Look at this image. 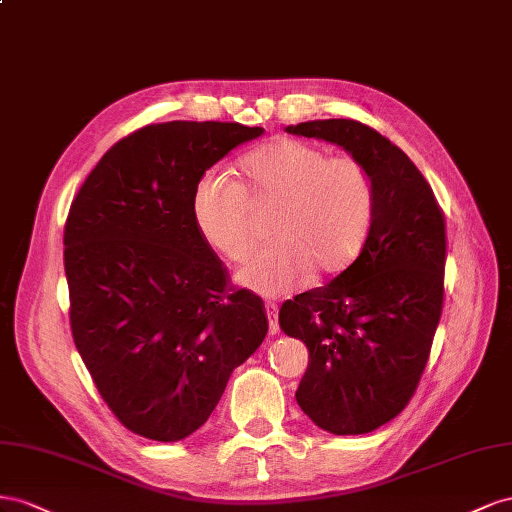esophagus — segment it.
<instances>
[{
  "instance_id": "1",
  "label": "esophagus",
  "mask_w": 512,
  "mask_h": 512,
  "mask_svg": "<svg viewBox=\"0 0 512 512\" xmlns=\"http://www.w3.org/2000/svg\"><path fill=\"white\" fill-rule=\"evenodd\" d=\"M266 315H268V321H270V334H279L281 328H279V306H276L274 302H266Z\"/></svg>"
}]
</instances>
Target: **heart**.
I'll list each match as a JSON object with an SVG mask.
<instances>
[{
    "instance_id": "heart-1",
    "label": "heart",
    "mask_w": 512,
    "mask_h": 512,
    "mask_svg": "<svg viewBox=\"0 0 512 512\" xmlns=\"http://www.w3.org/2000/svg\"><path fill=\"white\" fill-rule=\"evenodd\" d=\"M240 178L242 186L223 173H203L193 191V216L216 251L242 261L255 242L243 193L255 203H279L270 221L272 242L238 272L244 287L281 296L309 272H339L354 259L373 208L371 175L360 160L276 139L242 160Z\"/></svg>"
}]
</instances>
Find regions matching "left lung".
Returning <instances> with one entry per match:
<instances>
[{"instance_id": "8db88e82", "label": "left lung", "mask_w": 512, "mask_h": 512, "mask_svg": "<svg viewBox=\"0 0 512 512\" xmlns=\"http://www.w3.org/2000/svg\"><path fill=\"white\" fill-rule=\"evenodd\" d=\"M285 130L341 145L371 175L360 255L279 313L287 337L309 347L296 390L302 412L334 435L371 433L405 410L429 360L444 302V216L416 165L377 130L356 120Z\"/></svg>"}]
</instances>
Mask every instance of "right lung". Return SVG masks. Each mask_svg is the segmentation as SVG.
<instances>
[{"label":"right lung","mask_w":512,"mask_h":512,"mask_svg":"<svg viewBox=\"0 0 512 512\" xmlns=\"http://www.w3.org/2000/svg\"><path fill=\"white\" fill-rule=\"evenodd\" d=\"M264 128L165 122L98 160L64 229L72 339L126 429L180 442L210 418L268 334L264 302L229 291L193 216L195 184Z\"/></svg>","instance_id":"add662e5"}]
</instances>
